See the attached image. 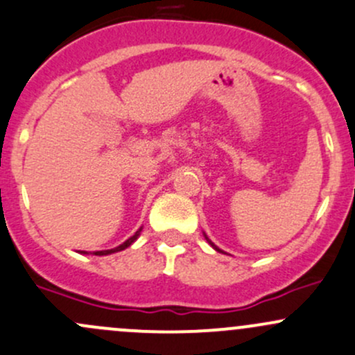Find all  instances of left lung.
I'll list each match as a JSON object with an SVG mask.
<instances>
[{"label": "left lung", "mask_w": 355, "mask_h": 355, "mask_svg": "<svg viewBox=\"0 0 355 355\" xmlns=\"http://www.w3.org/2000/svg\"><path fill=\"white\" fill-rule=\"evenodd\" d=\"M204 236H206V234H204ZM206 240L209 241V245H211V246H212V248H214V250H218V252H221V250H219V248H218V246H216L214 243H212V241H211V240H209V238H207V236H206Z\"/></svg>", "instance_id": "left-lung-1"}]
</instances>
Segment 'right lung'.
<instances>
[{"label": "right lung", "instance_id": "add662e5", "mask_svg": "<svg viewBox=\"0 0 355 355\" xmlns=\"http://www.w3.org/2000/svg\"><path fill=\"white\" fill-rule=\"evenodd\" d=\"M139 231H141V230H139ZM139 231H137V233L134 234V236H130L128 241H124V243H122V245H119L117 248L103 250V252H95V253H93V255H109V253H115V252H121V250H125V248H128V246H130V245L134 243V241L137 240V236H139Z\"/></svg>", "mask_w": 355, "mask_h": 355}]
</instances>
